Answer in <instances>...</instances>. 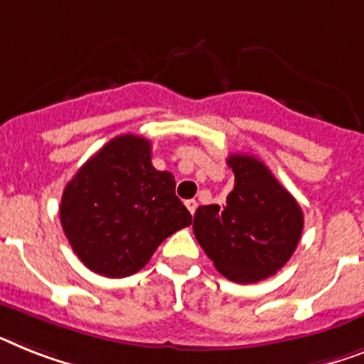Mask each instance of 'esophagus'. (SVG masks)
Wrapping results in <instances>:
<instances>
[{"mask_svg": "<svg viewBox=\"0 0 364 364\" xmlns=\"http://www.w3.org/2000/svg\"><path fill=\"white\" fill-rule=\"evenodd\" d=\"M186 206H188L189 214L195 215V210H197V200H195V199H189L188 203H186Z\"/></svg>", "mask_w": 364, "mask_h": 364, "instance_id": "esophagus-1", "label": "esophagus"}]
</instances>
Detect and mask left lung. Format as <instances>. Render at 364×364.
<instances>
[{
	"mask_svg": "<svg viewBox=\"0 0 364 364\" xmlns=\"http://www.w3.org/2000/svg\"><path fill=\"white\" fill-rule=\"evenodd\" d=\"M234 188L223 206L195 212L193 232L215 269L240 284L272 277L290 260L303 232V212L255 156L227 160Z\"/></svg>",
	"mask_w": 364,
	"mask_h": 364,
	"instance_id": "8db88e82",
	"label": "left lung"
}]
</instances>
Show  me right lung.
Returning <instances> with one entry per match:
<instances>
[{
  "label": "right lung",
  "mask_w": 364,
  "mask_h": 364,
  "mask_svg": "<svg viewBox=\"0 0 364 364\" xmlns=\"http://www.w3.org/2000/svg\"><path fill=\"white\" fill-rule=\"evenodd\" d=\"M152 145L126 134L102 146L67 184L59 215L81 262L104 277L139 272L161 242L191 225L175 176L152 167Z\"/></svg>",
  "instance_id": "1"
}]
</instances>
